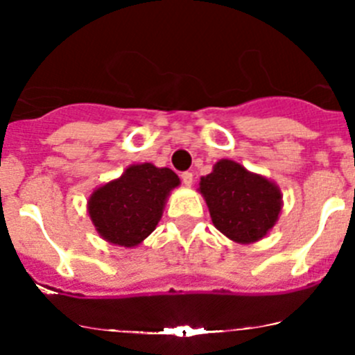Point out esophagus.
<instances>
[{
	"mask_svg": "<svg viewBox=\"0 0 355 355\" xmlns=\"http://www.w3.org/2000/svg\"><path fill=\"white\" fill-rule=\"evenodd\" d=\"M180 177H182V182H184V184L187 185V187H191L192 182H194V175H192L191 171H184V173H182Z\"/></svg>",
	"mask_w": 355,
	"mask_h": 355,
	"instance_id": "esophagus-1",
	"label": "esophagus"
}]
</instances>
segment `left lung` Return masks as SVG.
Listing matches in <instances>:
<instances>
[{
  "label": "left lung",
  "instance_id": "obj_1",
  "mask_svg": "<svg viewBox=\"0 0 355 355\" xmlns=\"http://www.w3.org/2000/svg\"><path fill=\"white\" fill-rule=\"evenodd\" d=\"M199 185L214 227L232 241L256 242L277 223L282 209L280 189L235 161H218Z\"/></svg>",
  "mask_w": 355,
  "mask_h": 355
}]
</instances>
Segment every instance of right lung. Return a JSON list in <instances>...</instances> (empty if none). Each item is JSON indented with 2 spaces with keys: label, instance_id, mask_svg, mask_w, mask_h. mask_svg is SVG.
<instances>
[{
  "label": "right lung",
  "instance_id": "right-lung-1",
  "mask_svg": "<svg viewBox=\"0 0 355 355\" xmlns=\"http://www.w3.org/2000/svg\"><path fill=\"white\" fill-rule=\"evenodd\" d=\"M180 178L170 168L134 164L118 180L103 185L89 199V214L105 241L116 245L141 244L156 228L164 200Z\"/></svg>",
  "mask_w": 355,
  "mask_h": 355
}]
</instances>
